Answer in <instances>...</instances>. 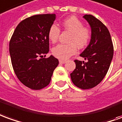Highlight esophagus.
Segmentation results:
<instances>
[{
	"label": "esophagus",
	"instance_id": "obj_1",
	"mask_svg": "<svg viewBox=\"0 0 122 122\" xmlns=\"http://www.w3.org/2000/svg\"><path fill=\"white\" fill-rule=\"evenodd\" d=\"M59 62L60 64H65L66 62V60H60Z\"/></svg>",
	"mask_w": 122,
	"mask_h": 122
}]
</instances>
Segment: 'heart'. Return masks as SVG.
Wrapping results in <instances>:
<instances>
[{"instance_id":"obj_1","label":"heart","mask_w":122,"mask_h":122,"mask_svg":"<svg viewBox=\"0 0 122 122\" xmlns=\"http://www.w3.org/2000/svg\"><path fill=\"white\" fill-rule=\"evenodd\" d=\"M65 30L70 32L68 39L69 44H59L52 49L54 56L60 60H66L76 54L77 47L83 49L88 45L91 38V32L87 27H83L81 20L75 16L67 18L62 21ZM60 34V29L56 24H52L48 31V38L52 43H56Z\"/></svg>"}]
</instances>
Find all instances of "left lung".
I'll use <instances>...</instances> for the list:
<instances>
[{
	"mask_svg": "<svg viewBox=\"0 0 122 122\" xmlns=\"http://www.w3.org/2000/svg\"><path fill=\"white\" fill-rule=\"evenodd\" d=\"M83 18L91 28L90 43L80 56L87 62L75 60L76 69L70 76L73 84L82 89L97 86L108 72L114 54V46L108 29L95 16L85 14Z\"/></svg>",
	"mask_w": 122,
	"mask_h": 122,
	"instance_id": "8db88e82",
	"label": "left lung"
}]
</instances>
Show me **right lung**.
I'll return each mask as SVG.
<instances>
[{"mask_svg": "<svg viewBox=\"0 0 122 122\" xmlns=\"http://www.w3.org/2000/svg\"><path fill=\"white\" fill-rule=\"evenodd\" d=\"M56 14H38L18 24L9 44L11 62L18 79L26 87L39 90L51 82L58 60L51 56L48 31L56 20ZM46 55H45V57Z\"/></svg>", "mask_w": 122, "mask_h": 122, "instance_id": "add662e5", "label": "right lung"}]
</instances>
